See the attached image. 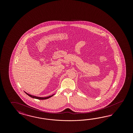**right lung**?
I'll list each match as a JSON object with an SVG mask.
<instances>
[{"label": "right lung", "mask_w": 133, "mask_h": 133, "mask_svg": "<svg viewBox=\"0 0 133 133\" xmlns=\"http://www.w3.org/2000/svg\"><path fill=\"white\" fill-rule=\"evenodd\" d=\"M24 92L26 93L28 96H29V97H31L32 98H36V99H41V100H43V99H48L49 98H50V97H52L54 95H55V94H54V95H52V96H48V97H36V96H33V95H30V94H29L28 93H26V92H25L24 91Z\"/></svg>", "instance_id": "1"}]
</instances>
